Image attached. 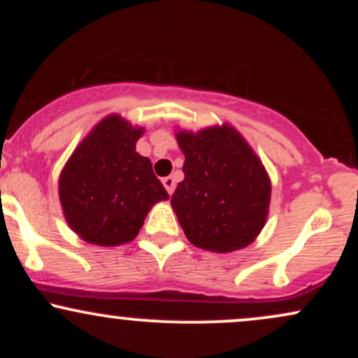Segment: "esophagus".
<instances>
[{"label":"esophagus","instance_id":"obj_1","mask_svg":"<svg viewBox=\"0 0 358 358\" xmlns=\"http://www.w3.org/2000/svg\"><path fill=\"white\" fill-rule=\"evenodd\" d=\"M162 182H163V185H165L166 192L171 195V193L175 192V178H173V176H165V178H163Z\"/></svg>","mask_w":358,"mask_h":358}]
</instances>
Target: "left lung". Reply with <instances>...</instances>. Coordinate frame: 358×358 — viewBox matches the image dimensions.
Instances as JSON below:
<instances>
[{"instance_id": "8db88e82", "label": "left lung", "mask_w": 358, "mask_h": 358, "mask_svg": "<svg viewBox=\"0 0 358 358\" xmlns=\"http://www.w3.org/2000/svg\"><path fill=\"white\" fill-rule=\"evenodd\" d=\"M176 141L185 178L171 207L187 239L212 252L254 242L268 219L271 180L249 143L231 124L178 131Z\"/></svg>"}]
</instances>
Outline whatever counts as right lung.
Instances as JSON below:
<instances>
[{
	"label": "right lung",
	"mask_w": 358,
	"mask_h": 358,
	"mask_svg": "<svg viewBox=\"0 0 358 358\" xmlns=\"http://www.w3.org/2000/svg\"><path fill=\"white\" fill-rule=\"evenodd\" d=\"M143 127L109 114L80 141L59 178L65 220L89 244L131 242L155 203L170 195L150 158L136 153Z\"/></svg>",
	"instance_id": "1"
}]
</instances>
